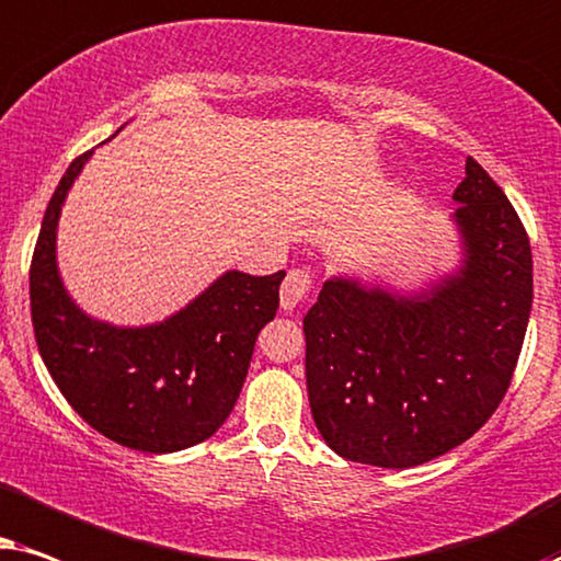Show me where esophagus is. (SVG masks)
<instances>
[{
  "instance_id": "obj_1",
  "label": "esophagus",
  "mask_w": 561,
  "mask_h": 561,
  "mask_svg": "<svg viewBox=\"0 0 561 561\" xmlns=\"http://www.w3.org/2000/svg\"><path fill=\"white\" fill-rule=\"evenodd\" d=\"M310 287H312L310 268H289L285 285H282V293H279L282 310L293 312L297 305H300L305 297H308Z\"/></svg>"
}]
</instances>
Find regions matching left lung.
Here are the masks:
<instances>
[{
	"instance_id": "1",
	"label": "left lung",
	"mask_w": 561,
	"mask_h": 561,
	"mask_svg": "<svg viewBox=\"0 0 561 561\" xmlns=\"http://www.w3.org/2000/svg\"><path fill=\"white\" fill-rule=\"evenodd\" d=\"M454 190L461 259L417 293L331 276L302 320L305 377L325 444L358 465L408 469L488 423L531 316L526 228L474 159Z\"/></svg>"
}]
</instances>
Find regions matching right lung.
I'll return each mask as SVG.
<instances>
[{
  "label": "right lung",
  "instance_id": "right-lung-1",
  "mask_svg": "<svg viewBox=\"0 0 561 561\" xmlns=\"http://www.w3.org/2000/svg\"><path fill=\"white\" fill-rule=\"evenodd\" d=\"M92 153L66 169L35 243L30 312L37 351L69 405L110 442L148 454L190 449L233 410L256 335L279 308L285 272L251 276L230 268L151 325H112L87 316L64 287L56 233L66 194Z\"/></svg>",
  "mask_w": 561,
  "mask_h": 561
}]
</instances>
